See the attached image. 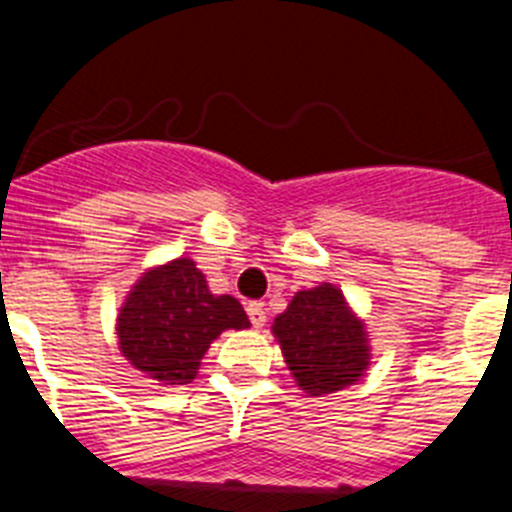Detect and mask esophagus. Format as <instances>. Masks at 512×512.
Here are the masks:
<instances>
[{"label": "esophagus", "instance_id": "34e87169", "mask_svg": "<svg viewBox=\"0 0 512 512\" xmlns=\"http://www.w3.org/2000/svg\"><path fill=\"white\" fill-rule=\"evenodd\" d=\"M246 310H248V318H251L253 328H261V325L266 323V310L261 302H248Z\"/></svg>", "mask_w": 512, "mask_h": 512}]
</instances>
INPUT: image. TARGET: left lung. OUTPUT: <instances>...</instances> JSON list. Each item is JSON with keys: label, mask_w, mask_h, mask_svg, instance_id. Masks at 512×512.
Wrapping results in <instances>:
<instances>
[{"label": "left lung", "mask_w": 512, "mask_h": 512, "mask_svg": "<svg viewBox=\"0 0 512 512\" xmlns=\"http://www.w3.org/2000/svg\"><path fill=\"white\" fill-rule=\"evenodd\" d=\"M274 336L297 384L315 397L354 384L369 364L364 325L330 284L297 292L274 320Z\"/></svg>", "instance_id": "1"}]
</instances>
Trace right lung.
<instances>
[{
  "instance_id": "right-lung-1",
  "label": "right lung",
  "mask_w": 512,
  "mask_h": 512,
  "mask_svg": "<svg viewBox=\"0 0 512 512\" xmlns=\"http://www.w3.org/2000/svg\"><path fill=\"white\" fill-rule=\"evenodd\" d=\"M235 297H215L192 259H176L148 271L135 284L117 318L122 354L148 377L189 384L200 359L225 328H248Z\"/></svg>"
}]
</instances>
